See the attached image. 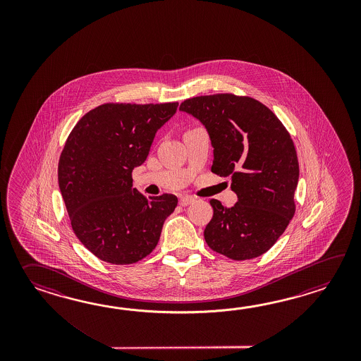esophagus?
Masks as SVG:
<instances>
[{
  "label": "esophagus",
  "instance_id": "obj_1",
  "mask_svg": "<svg viewBox=\"0 0 361 361\" xmlns=\"http://www.w3.org/2000/svg\"><path fill=\"white\" fill-rule=\"evenodd\" d=\"M193 201H195V199L191 197V196H183V197L179 199V205H180V207H187V205H190Z\"/></svg>",
  "mask_w": 361,
  "mask_h": 361
}]
</instances>
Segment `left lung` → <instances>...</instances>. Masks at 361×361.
<instances>
[{"mask_svg": "<svg viewBox=\"0 0 361 361\" xmlns=\"http://www.w3.org/2000/svg\"><path fill=\"white\" fill-rule=\"evenodd\" d=\"M179 109L207 128L214 148L212 171L231 177L238 195L232 207L210 200L207 245L233 261L266 253L295 213L300 165L290 134L269 108L249 97L202 95L184 100Z\"/></svg>", "mask_w": 361, "mask_h": 361, "instance_id": "1", "label": "left lung"}]
</instances>
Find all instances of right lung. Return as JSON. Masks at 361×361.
Segmentation results:
<instances>
[{
  "instance_id": "obj_1",
  "label": "right lung",
  "mask_w": 361,
  "mask_h": 361,
  "mask_svg": "<svg viewBox=\"0 0 361 361\" xmlns=\"http://www.w3.org/2000/svg\"><path fill=\"white\" fill-rule=\"evenodd\" d=\"M178 103H106L89 111L61 151L58 182L72 230L102 261L131 264L154 250L177 196H143L133 169L146 161L154 135Z\"/></svg>"
}]
</instances>
